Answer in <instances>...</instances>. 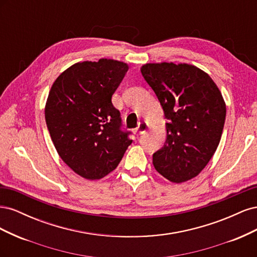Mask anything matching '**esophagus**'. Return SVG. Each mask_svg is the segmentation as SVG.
<instances>
[{
    "mask_svg": "<svg viewBox=\"0 0 257 257\" xmlns=\"http://www.w3.org/2000/svg\"><path fill=\"white\" fill-rule=\"evenodd\" d=\"M148 127H149V125H148V123L147 122H141L138 124V126L136 127V131L138 132L139 134H144L145 132L148 130Z\"/></svg>",
    "mask_w": 257,
    "mask_h": 257,
    "instance_id": "obj_1",
    "label": "esophagus"
}]
</instances>
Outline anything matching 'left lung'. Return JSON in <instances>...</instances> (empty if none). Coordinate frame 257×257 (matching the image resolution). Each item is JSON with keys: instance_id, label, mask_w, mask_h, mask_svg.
Wrapping results in <instances>:
<instances>
[{"instance_id": "8db88e82", "label": "left lung", "mask_w": 257, "mask_h": 257, "mask_svg": "<svg viewBox=\"0 0 257 257\" xmlns=\"http://www.w3.org/2000/svg\"><path fill=\"white\" fill-rule=\"evenodd\" d=\"M141 72L167 119L166 142L153 154L154 168L170 182L189 181L220 144L226 115L222 93L211 77L192 64L147 63Z\"/></svg>"}]
</instances>
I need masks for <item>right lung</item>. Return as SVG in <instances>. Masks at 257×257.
Returning <instances> with one entry per match:
<instances>
[{
	"label": "right lung",
	"instance_id": "add662e5",
	"mask_svg": "<svg viewBox=\"0 0 257 257\" xmlns=\"http://www.w3.org/2000/svg\"><path fill=\"white\" fill-rule=\"evenodd\" d=\"M127 71L118 60L83 61L66 68L51 85L45 105L51 141L62 161L87 180L111 173L132 144L111 103Z\"/></svg>",
	"mask_w": 257,
	"mask_h": 257
}]
</instances>
